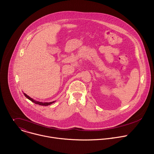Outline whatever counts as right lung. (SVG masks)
I'll use <instances>...</instances> for the list:
<instances>
[{
	"label": "right lung",
	"mask_w": 154,
	"mask_h": 154,
	"mask_svg": "<svg viewBox=\"0 0 154 154\" xmlns=\"http://www.w3.org/2000/svg\"><path fill=\"white\" fill-rule=\"evenodd\" d=\"M24 96L28 99H29L30 100H31L32 102H33V103H36V104H38V105H43V106H48V105H51V104H52V103H53L54 102H55V101H53V102H38V101H36V100H35L34 99H33L32 98H31L30 97H29V96H27L26 94H25V93H24Z\"/></svg>",
	"instance_id": "1"
}]
</instances>
